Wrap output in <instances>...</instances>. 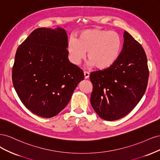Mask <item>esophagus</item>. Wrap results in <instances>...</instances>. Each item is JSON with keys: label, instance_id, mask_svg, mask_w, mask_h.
Listing matches in <instances>:
<instances>
[{"label": "esophagus", "instance_id": "34e87169", "mask_svg": "<svg viewBox=\"0 0 160 160\" xmlns=\"http://www.w3.org/2000/svg\"><path fill=\"white\" fill-rule=\"evenodd\" d=\"M84 77H85V79H88L89 77V72H87V71H85L84 72Z\"/></svg>", "mask_w": 160, "mask_h": 160}]
</instances>
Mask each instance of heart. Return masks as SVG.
Segmentation results:
<instances>
[{"label": "heart", "instance_id": "obj_1", "mask_svg": "<svg viewBox=\"0 0 160 160\" xmlns=\"http://www.w3.org/2000/svg\"><path fill=\"white\" fill-rule=\"evenodd\" d=\"M123 49V40L117 32L91 28L81 31L77 39L71 37L67 44L70 61L78 65L86 57L91 65L105 70L112 67L119 59Z\"/></svg>", "mask_w": 160, "mask_h": 160}]
</instances>
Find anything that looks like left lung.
Here are the masks:
<instances>
[{
  "mask_svg": "<svg viewBox=\"0 0 160 160\" xmlns=\"http://www.w3.org/2000/svg\"><path fill=\"white\" fill-rule=\"evenodd\" d=\"M120 57L108 69L91 72V104L100 118L118 120L132 111L146 92L149 70L146 52L127 31Z\"/></svg>",
  "mask_w": 160,
  "mask_h": 160,
  "instance_id": "8db88e82",
  "label": "left lung"
}]
</instances>
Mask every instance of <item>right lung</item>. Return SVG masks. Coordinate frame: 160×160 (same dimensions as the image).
Masks as SVG:
<instances>
[{"label":"right lung","instance_id":"1","mask_svg":"<svg viewBox=\"0 0 160 160\" xmlns=\"http://www.w3.org/2000/svg\"><path fill=\"white\" fill-rule=\"evenodd\" d=\"M67 35L61 28H38L18 47L12 83L24 105L45 118L68 104L83 72L68 59Z\"/></svg>","mask_w":160,"mask_h":160}]
</instances>
